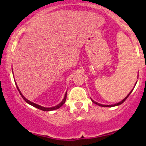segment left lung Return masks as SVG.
<instances>
[{"label":"left lung","instance_id":"left-lung-1","mask_svg":"<svg viewBox=\"0 0 146 146\" xmlns=\"http://www.w3.org/2000/svg\"><path fill=\"white\" fill-rule=\"evenodd\" d=\"M132 91H133V90H131V92H129V95H127V96H126V98H124V99H123V100H121V102H118V103H117V104H111V105H104V104H99V103H98V102H96L93 101V100H92V102H94V103H95V104H98V105H99V106H101V107H114V106H118V105H120V104H122V103H123V102H124V101H125V100H126V99H127V98H128V97H129V95H130V94H131V92H132Z\"/></svg>","mask_w":146,"mask_h":146}]
</instances>
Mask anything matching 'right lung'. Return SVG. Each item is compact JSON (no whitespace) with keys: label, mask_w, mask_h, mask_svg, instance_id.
<instances>
[{"label":"right lung","mask_w":146,"mask_h":146,"mask_svg":"<svg viewBox=\"0 0 146 146\" xmlns=\"http://www.w3.org/2000/svg\"><path fill=\"white\" fill-rule=\"evenodd\" d=\"M15 84H16V82H15ZM16 85H17V84H16ZM17 90H18L19 92H20V95H21V96H22V98H23V99L25 100V101L26 102L28 103V104H30V105L33 106V107H36V108H37V109H39V110H42V111H52V110H57V109L60 108V107H61V106H62L63 104H64V103H65V102H66V95H67V92H66V95H65V97H64V100H63L62 102H61L60 103V104H58V105L55 106V107H42V106H40V105H38V104H35V103H34V102H30V101H29V100H28L26 99V98H25L24 96H23V94L21 93V92H20V90H19V88H18V87H17Z\"/></svg>","instance_id":"right-lung-1"}]
</instances>
